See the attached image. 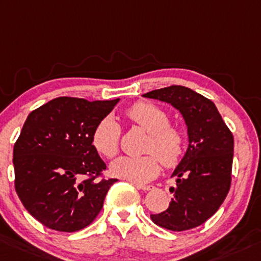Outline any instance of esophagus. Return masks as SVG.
Returning <instances> with one entry per match:
<instances>
[{"label": "esophagus", "mask_w": 261, "mask_h": 261, "mask_svg": "<svg viewBox=\"0 0 261 261\" xmlns=\"http://www.w3.org/2000/svg\"><path fill=\"white\" fill-rule=\"evenodd\" d=\"M135 186L138 189H140V190H144V191H149L153 189L152 185H144V184H135Z\"/></svg>", "instance_id": "obj_1"}]
</instances>
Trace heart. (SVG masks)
I'll list each match as a JSON object with an SVG mask.
<instances>
[{"label": "heart", "instance_id": "heart-1", "mask_svg": "<svg viewBox=\"0 0 261 261\" xmlns=\"http://www.w3.org/2000/svg\"><path fill=\"white\" fill-rule=\"evenodd\" d=\"M127 116L150 134L146 151L153 153L121 156L110 165L111 174L119 179L142 184L151 180L159 172V159L165 166L176 165L184 151V135L179 128L170 126L169 115L150 102H138L128 109ZM120 135L121 128L119 122L115 117L106 116L96 125L92 145L98 153L111 159L119 151Z\"/></svg>", "mask_w": 261, "mask_h": 261}]
</instances>
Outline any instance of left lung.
Masks as SVG:
<instances>
[{
	"label": "left lung",
	"mask_w": 261,
	"mask_h": 261,
	"mask_svg": "<svg viewBox=\"0 0 261 261\" xmlns=\"http://www.w3.org/2000/svg\"><path fill=\"white\" fill-rule=\"evenodd\" d=\"M170 103L188 128V149L171 176L176 186L169 207L150 218L171 231L204 224L218 211L231 181L234 138L215 103L185 86H169L142 95Z\"/></svg>",
	"instance_id": "obj_1"
}]
</instances>
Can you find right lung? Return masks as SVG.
<instances>
[{
    "instance_id": "add662e5",
    "label": "right lung",
    "mask_w": 261,
    "mask_h": 261,
    "mask_svg": "<svg viewBox=\"0 0 261 261\" xmlns=\"http://www.w3.org/2000/svg\"><path fill=\"white\" fill-rule=\"evenodd\" d=\"M119 101L57 97L27 116L13 147L15 188L26 210L48 229L79 231L102 209L117 180H96L106 165L92 134Z\"/></svg>"
}]
</instances>
